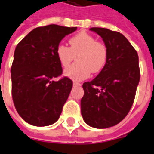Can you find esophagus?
Here are the masks:
<instances>
[{
  "label": "esophagus",
  "instance_id": "34e87169",
  "mask_svg": "<svg viewBox=\"0 0 154 154\" xmlns=\"http://www.w3.org/2000/svg\"><path fill=\"white\" fill-rule=\"evenodd\" d=\"M81 83H79V82H73V86H77V87H79V86H81Z\"/></svg>",
  "mask_w": 154,
  "mask_h": 154
}]
</instances>
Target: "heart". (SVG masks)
<instances>
[{
	"instance_id": "b5f03b06",
	"label": "heart",
	"mask_w": 154,
	"mask_h": 154,
	"mask_svg": "<svg viewBox=\"0 0 154 154\" xmlns=\"http://www.w3.org/2000/svg\"><path fill=\"white\" fill-rule=\"evenodd\" d=\"M70 47L62 44L56 47L57 59L64 67L68 66L77 55V63L72 65L64 72L74 81H81L94 73L99 72L105 66L108 48L103 42L87 32H80L69 39Z\"/></svg>"
}]
</instances>
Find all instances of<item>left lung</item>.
I'll use <instances>...</instances> for the list:
<instances>
[{
    "label": "left lung",
    "mask_w": 154,
    "mask_h": 154,
    "mask_svg": "<svg viewBox=\"0 0 154 154\" xmlns=\"http://www.w3.org/2000/svg\"><path fill=\"white\" fill-rule=\"evenodd\" d=\"M108 48L107 62L91 82L82 84L81 112L86 123L104 129L120 123L133 104L140 80L137 52L119 32L91 28Z\"/></svg>",
    "instance_id": "left-lung-1"
}]
</instances>
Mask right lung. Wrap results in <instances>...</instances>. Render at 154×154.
<instances>
[{
	"label": "right lung",
	"mask_w": 154,
	"mask_h": 154,
	"mask_svg": "<svg viewBox=\"0 0 154 154\" xmlns=\"http://www.w3.org/2000/svg\"><path fill=\"white\" fill-rule=\"evenodd\" d=\"M77 30L51 24L32 30L17 44L11 68V94L16 109L26 122L46 126L59 119L72 88L62 74L55 54L66 35Z\"/></svg>",
	"instance_id": "add662e5"
}]
</instances>
